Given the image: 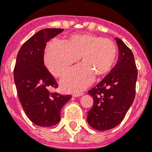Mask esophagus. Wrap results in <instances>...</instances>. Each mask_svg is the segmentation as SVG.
Masks as SVG:
<instances>
[{"instance_id":"34e87169","label":"esophagus","mask_w":152,"mask_h":152,"mask_svg":"<svg viewBox=\"0 0 152 152\" xmlns=\"http://www.w3.org/2000/svg\"><path fill=\"white\" fill-rule=\"evenodd\" d=\"M83 92H77V93H74L73 94V96L74 97H79V96H81L83 95Z\"/></svg>"}]
</instances>
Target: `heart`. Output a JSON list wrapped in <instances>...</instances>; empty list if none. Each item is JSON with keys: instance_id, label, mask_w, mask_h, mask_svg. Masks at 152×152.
<instances>
[{"instance_id": "heart-1", "label": "heart", "mask_w": 152, "mask_h": 152, "mask_svg": "<svg viewBox=\"0 0 152 152\" xmlns=\"http://www.w3.org/2000/svg\"><path fill=\"white\" fill-rule=\"evenodd\" d=\"M81 57L83 65L75 68L61 80V86L68 92L84 89L95 76L103 77L110 72L117 58L113 41L90 34H75L66 42L52 41L48 45L45 62L55 77H60Z\"/></svg>"}]
</instances>
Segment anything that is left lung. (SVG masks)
I'll list each match as a JSON object with an SVG mask.
<instances>
[{
	"label": "left lung",
	"instance_id": "8db88e82",
	"mask_svg": "<svg viewBox=\"0 0 152 152\" xmlns=\"http://www.w3.org/2000/svg\"><path fill=\"white\" fill-rule=\"evenodd\" d=\"M115 40L119 56L115 67L88 92L94 102L88 111L87 122L98 131H107L119 125L136 95L137 69L134 54L120 39Z\"/></svg>",
	"mask_w": 152,
	"mask_h": 152
}]
</instances>
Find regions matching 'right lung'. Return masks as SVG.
<instances>
[{"mask_svg": "<svg viewBox=\"0 0 152 152\" xmlns=\"http://www.w3.org/2000/svg\"><path fill=\"white\" fill-rule=\"evenodd\" d=\"M63 31L60 28L41 30L24 43L18 53L14 80L18 99L29 119L41 127H50L60 120V110L71 95L50 92L58 83L44 65L46 43Z\"/></svg>", "mask_w": 152, "mask_h": 152, "instance_id": "1", "label": "right lung"}]
</instances>
